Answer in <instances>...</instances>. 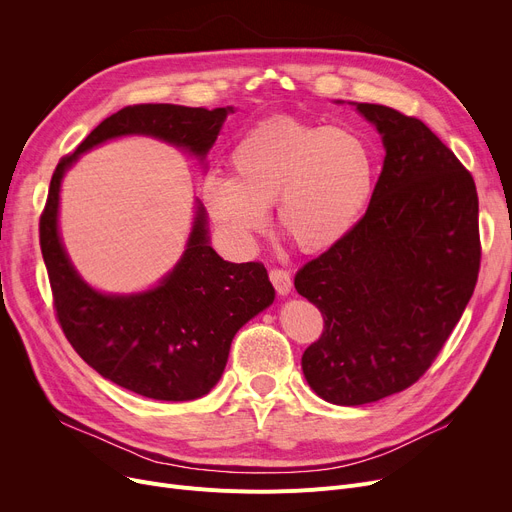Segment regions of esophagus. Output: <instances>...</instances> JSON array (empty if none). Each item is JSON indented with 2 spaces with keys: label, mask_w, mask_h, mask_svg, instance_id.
Listing matches in <instances>:
<instances>
[{
  "label": "esophagus",
  "mask_w": 512,
  "mask_h": 512,
  "mask_svg": "<svg viewBox=\"0 0 512 512\" xmlns=\"http://www.w3.org/2000/svg\"><path fill=\"white\" fill-rule=\"evenodd\" d=\"M270 280L276 288L278 294H288L290 288H292V280H290V274L286 270H282V267H274V270H270Z\"/></svg>",
  "instance_id": "34e87169"
}]
</instances>
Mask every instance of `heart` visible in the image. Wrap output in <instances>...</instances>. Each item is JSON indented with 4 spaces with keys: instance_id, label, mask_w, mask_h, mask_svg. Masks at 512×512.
<instances>
[{
    "instance_id": "1",
    "label": "heart",
    "mask_w": 512,
    "mask_h": 512,
    "mask_svg": "<svg viewBox=\"0 0 512 512\" xmlns=\"http://www.w3.org/2000/svg\"><path fill=\"white\" fill-rule=\"evenodd\" d=\"M232 176L207 174L201 201L236 247L249 249L276 203L280 232L303 253L328 251L351 234L378 188V153L351 126L292 116L263 120L234 143Z\"/></svg>"
}]
</instances>
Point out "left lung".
<instances>
[{
    "label": "left lung",
    "mask_w": 512,
    "mask_h": 512,
    "mask_svg": "<svg viewBox=\"0 0 512 512\" xmlns=\"http://www.w3.org/2000/svg\"><path fill=\"white\" fill-rule=\"evenodd\" d=\"M357 110L384 141L378 188L359 226L294 276L324 315L303 353L305 380L342 407L421 378L459 324L481 261L477 191L459 157L413 116L375 103Z\"/></svg>",
    "instance_id": "1"
}]
</instances>
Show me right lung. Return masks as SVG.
Wrapping results in <instances>:
<instances>
[{
    "label": "right lung",
    "mask_w": 512,
    "mask_h": 512,
    "mask_svg": "<svg viewBox=\"0 0 512 512\" xmlns=\"http://www.w3.org/2000/svg\"><path fill=\"white\" fill-rule=\"evenodd\" d=\"M228 114L232 107L128 105L64 155L51 176L39 240L60 326L105 380L147 398L178 402L207 394L222 378L234 334L274 303L276 290L263 263H230L209 247L199 205L186 251L159 286L126 297L97 292L62 247L60 184L80 153L124 134H149L205 159Z\"/></svg>",
    "instance_id": "obj_1"
}]
</instances>
